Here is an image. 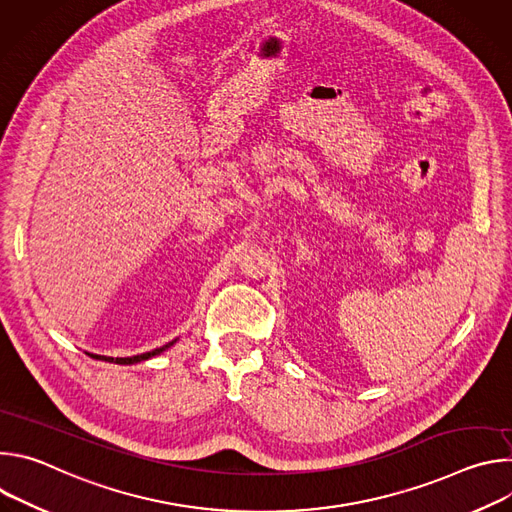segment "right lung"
<instances>
[{
	"mask_svg": "<svg viewBox=\"0 0 512 512\" xmlns=\"http://www.w3.org/2000/svg\"><path fill=\"white\" fill-rule=\"evenodd\" d=\"M174 342H176V340H172V342H168V344H164V346H160V348H156V350H152V352H143V354L125 356V358L101 356V354H93V352H87V354H89L91 358H95V360H105V362H115V364H135V362H143V360H148V358H152V356H158V354H162L164 350H168L170 346H174Z\"/></svg>",
	"mask_w": 512,
	"mask_h": 512,
	"instance_id": "obj_1",
	"label": "right lung"
}]
</instances>
